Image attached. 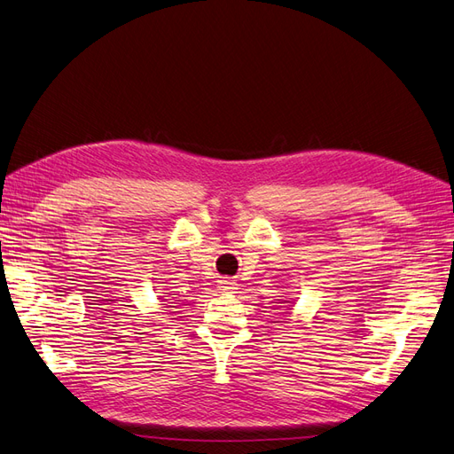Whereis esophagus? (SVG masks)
Listing matches in <instances>:
<instances>
[{
    "label": "esophagus",
    "mask_w": 454,
    "mask_h": 454,
    "mask_svg": "<svg viewBox=\"0 0 454 454\" xmlns=\"http://www.w3.org/2000/svg\"><path fill=\"white\" fill-rule=\"evenodd\" d=\"M217 287L222 292H235L237 290V282L235 280H229V278H223V280H219Z\"/></svg>",
    "instance_id": "obj_1"
}]
</instances>
